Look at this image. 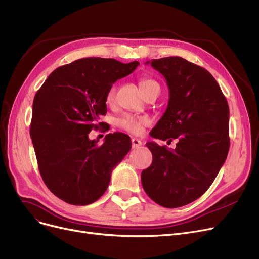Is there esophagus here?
I'll return each mask as SVG.
<instances>
[{"label": "esophagus", "instance_id": "esophagus-1", "mask_svg": "<svg viewBox=\"0 0 259 259\" xmlns=\"http://www.w3.org/2000/svg\"><path fill=\"white\" fill-rule=\"evenodd\" d=\"M131 143H132V148H139L142 145V141H140L139 139H136V138L131 140Z\"/></svg>", "mask_w": 259, "mask_h": 259}]
</instances>
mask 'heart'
<instances>
[{
  "label": "heart",
  "mask_w": 259,
  "mask_h": 259,
  "mask_svg": "<svg viewBox=\"0 0 259 259\" xmlns=\"http://www.w3.org/2000/svg\"><path fill=\"white\" fill-rule=\"evenodd\" d=\"M140 84H141V88H142L145 95L149 93L150 91H152V90L160 89L159 83H157L153 79H150V78H144V79L141 80ZM114 98H115V87L113 85V87H111L108 91L107 103H109V104L113 103ZM117 125L119 128L126 130L130 133L140 134V133H142L143 128L145 126L149 125V119L147 117H138V116H134L131 114H125V115H122L120 118H118Z\"/></svg>",
  "instance_id": "heart-1"
}]
</instances>
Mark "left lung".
<instances>
[{"label": "left lung", "mask_w": 259, "mask_h": 259, "mask_svg": "<svg viewBox=\"0 0 259 259\" xmlns=\"http://www.w3.org/2000/svg\"><path fill=\"white\" fill-rule=\"evenodd\" d=\"M169 90L165 113L150 132L159 140L178 139L168 149L146 143L151 165L142 171L143 188L155 203L175 208L203 195L226 162L230 148V110L219 84L203 67L182 57L147 61Z\"/></svg>", "instance_id": "8db88e82"}]
</instances>
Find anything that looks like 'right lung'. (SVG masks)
Segmentation results:
<instances>
[{"label":"right lung","mask_w":259,"mask_h":259,"mask_svg":"<svg viewBox=\"0 0 259 259\" xmlns=\"http://www.w3.org/2000/svg\"><path fill=\"white\" fill-rule=\"evenodd\" d=\"M139 61L111 58L78 59L56 69L32 103L30 138L44 183L73 205L91 204L107 190L112 170L131 149L125 133H109L105 142L91 141L98 117L107 113V94Z\"/></svg>","instance_id":"1"}]
</instances>
